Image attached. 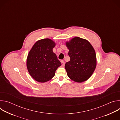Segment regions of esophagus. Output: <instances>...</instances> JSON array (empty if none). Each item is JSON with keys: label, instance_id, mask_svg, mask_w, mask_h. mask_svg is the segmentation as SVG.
Listing matches in <instances>:
<instances>
[{"label": "esophagus", "instance_id": "obj_1", "mask_svg": "<svg viewBox=\"0 0 120 120\" xmlns=\"http://www.w3.org/2000/svg\"><path fill=\"white\" fill-rule=\"evenodd\" d=\"M61 64H62V65L63 66H64V64H65V63L64 61H61Z\"/></svg>", "mask_w": 120, "mask_h": 120}]
</instances>
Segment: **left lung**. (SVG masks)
Returning <instances> with one entry per match:
<instances>
[{
  "mask_svg": "<svg viewBox=\"0 0 120 120\" xmlns=\"http://www.w3.org/2000/svg\"><path fill=\"white\" fill-rule=\"evenodd\" d=\"M69 50L70 60L66 63L65 68L67 75L73 81L82 82L88 79L93 74L96 65L95 51L86 40L79 37L66 42Z\"/></svg>",
  "mask_w": 120,
  "mask_h": 120,
  "instance_id": "1",
  "label": "left lung"
}]
</instances>
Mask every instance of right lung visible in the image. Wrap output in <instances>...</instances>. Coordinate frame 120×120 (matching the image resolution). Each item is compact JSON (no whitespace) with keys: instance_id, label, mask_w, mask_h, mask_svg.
<instances>
[{"instance_id":"1","label":"right lung","mask_w":120,"mask_h":120,"mask_svg":"<svg viewBox=\"0 0 120 120\" xmlns=\"http://www.w3.org/2000/svg\"><path fill=\"white\" fill-rule=\"evenodd\" d=\"M55 43L48 38L37 41L28 55L26 66L30 75L36 81L44 82L52 79L61 65L53 52Z\"/></svg>"}]
</instances>
